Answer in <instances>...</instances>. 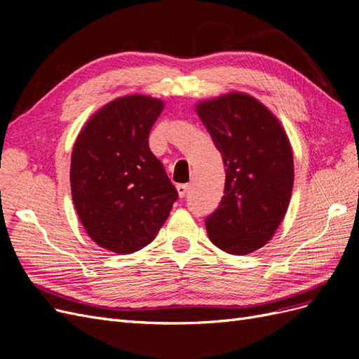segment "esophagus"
Instances as JSON below:
<instances>
[{
	"mask_svg": "<svg viewBox=\"0 0 359 359\" xmlns=\"http://www.w3.org/2000/svg\"><path fill=\"white\" fill-rule=\"evenodd\" d=\"M177 190H178V194H180V196H181V198H184V196H186V194L189 193L190 186H189V184H178V186H177Z\"/></svg>",
	"mask_w": 359,
	"mask_h": 359,
	"instance_id": "34e87169",
	"label": "esophagus"
}]
</instances>
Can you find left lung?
Listing matches in <instances>:
<instances>
[{
	"mask_svg": "<svg viewBox=\"0 0 359 359\" xmlns=\"http://www.w3.org/2000/svg\"><path fill=\"white\" fill-rule=\"evenodd\" d=\"M226 168L224 196L205 219L214 245L247 255L265 245L287 211L293 156L278 119L241 93L198 104Z\"/></svg>",
	"mask_w": 359,
	"mask_h": 359,
	"instance_id": "obj_1",
	"label": "left lung"
}]
</instances>
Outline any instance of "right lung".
<instances>
[{
	"label": "right lung",
	"mask_w": 359,
	"mask_h": 359,
	"mask_svg": "<svg viewBox=\"0 0 359 359\" xmlns=\"http://www.w3.org/2000/svg\"><path fill=\"white\" fill-rule=\"evenodd\" d=\"M163 103L127 95L97 112L74 142L70 168L76 212L94 243L135 253L154 240L178 191L148 137Z\"/></svg>",
	"instance_id": "1"
}]
</instances>
